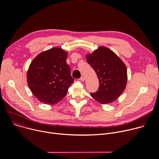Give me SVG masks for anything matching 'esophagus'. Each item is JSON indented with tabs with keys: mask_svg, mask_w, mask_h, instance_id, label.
<instances>
[{
	"mask_svg": "<svg viewBox=\"0 0 159 159\" xmlns=\"http://www.w3.org/2000/svg\"><path fill=\"white\" fill-rule=\"evenodd\" d=\"M80 80L82 81V82H84L85 80V77L84 76H82L80 78Z\"/></svg>",
	"mask_w": 159,
	"mask_h": 159,
	"instance_id": "esophagus-1",
	"label": "esophagus"
}]
</instances>
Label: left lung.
Wrapping results in <instances>:
<instances>
[{
  "instance_id": "8db88e82",
  "label": "left lung",
  "mask_w": 159,
  "mask_h": 159,
  "mask_svg": "<svg viewBox=\"0 0 159 159\" xmlns=\"http://www.w3.org/2000/svg\"><path fill=\"white\" fill-rule=\"evenodd\" d=\"M86 59L96 72L99 82L98 90L90 95L103 104L116 100L127 83V69L124 62L105 47H100L92 54L87 55Z\"/></svg>"
}]
</instances>
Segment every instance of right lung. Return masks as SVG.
Instances as JSON below:
<instances>
[{"label": "right lung", "mask_w": 159, "mask_h": 159, "mask_svg": "<svg viewBox=\"0 0 159 159\" xmlns=\"http://www.w3.org/2000/svg\"><path fill=\"white\" fill-rule=\"evenodd\" d=\"M68 53L55 47L44 51L31 61L27 82L33 95L41 102L55 104L66 95L74 79L66 62Z\"/></svg>", "instance_id": "1"}]
</instances>
